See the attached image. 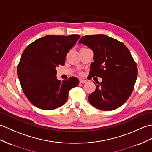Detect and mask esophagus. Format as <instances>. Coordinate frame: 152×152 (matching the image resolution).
<instances>
[{"label":"esophagus","instance_id":"34e87169","mask_svg":"<svg viewBox=\"0 0 152 152\" xmlns=\"http://www.w3.org/2000/svg\"><path fill=\"white\" fill-rule=\"evenodd\" d=\"M86 80H84V79H80V80H79V82H80V83H86Z\"/></svg>","mask_w":152,"mask_h":152}]
</instances>
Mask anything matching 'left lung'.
Listing matches in <instances>:
<instances>
[{"instance_id":"left-lung-1","label":"left lung","mask_w":152,"mask_h":152,"mask_svg":"<svg viewBox=\"0 0 152 152\" xmlns=\"http://www.w3.org/2000/svg\"><path fill=\"white\" fill-rule=\"evenodd\" d=\"M79 44L93 51L94 61L90 75L102 78L90 94L89 102L95 108L113 110L127 101L134 90L137 67L129 50L123 43L104 35L83 36Z\"/></svg>"}]
</instances>
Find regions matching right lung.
Segmentation results:
<instances>
[{
  "instance_id": "add662e5",
  "label": "right lung",
  "mask_w": 152,
  "mask_h": 152,
  "mask_svg": "<svg viewBox=\"0 0 152 152\" xmlns=\"http://www.w3.org/2000/svg\"><path fill=\"white\" fill-rule=\"evenodd\" d=\"M80 38L79 35H46L28 45L17 66L24 94L37 108L51 110L67 101L68 92L79 83L75 77L57 79L56 67L65 64L66 56Z\"/></svg>"
}]
</instances>
